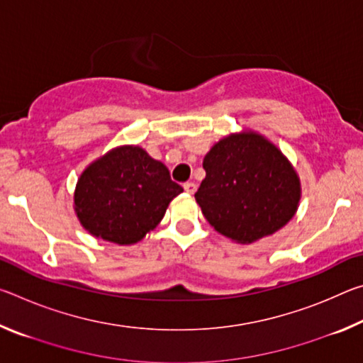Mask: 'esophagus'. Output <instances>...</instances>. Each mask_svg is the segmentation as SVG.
<instances>
[{
  "mask_svg": "<svg viewBox=\"0 0 363 363\" xmlns=\"http://www.w3.org/2000/svg\"><path fill=\"white\" fill-rule=\"evenodd\" d=\"M184 190H186L187 194L192 195V194L196 192V184L195 182H186V184H184Z\"/></svg>",
  "mask_w": 363,
  "mask_h": 363,
  "instance_id": "1",
  "label": "esophagus"
}]
</instances>
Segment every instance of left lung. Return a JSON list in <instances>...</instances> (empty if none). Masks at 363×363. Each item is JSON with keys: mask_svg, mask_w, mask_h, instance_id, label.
<instances>
[{"mask_svg": "<svg viewBox=\"0 0 363 363\" xmlns=\"http://www.w3.org/2000/svg\"><path fill=\"white\" fill-rule=\"evenodd\" d=\"M206 171L195 194L214 229L237 243L272 235L298 210L301 184L286 157L261 134L220 139L203 158Z\"/></svg>", "mask_w": 363, "mask_h": 363, "instance_id": "1", "label": "left lung"}]
</instances>
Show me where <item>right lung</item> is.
Masks as SVG:
<instances>
[{"instance_id":"add662e5","label":"right lung","mask_w":363,"mask_h":363,"mask_svg":"<svg viewBox=\"0 0 363 363\" xmlns=\"http://www.w3.org/2000/svg\"><path fill=\"white\" fill-rule=\"evenodd\" d=\"M182 190L162 162L138 145H121L83 171L73 200L79 223L91 235L133 245L155 229Z\"/></svg>"}]
</instances>
